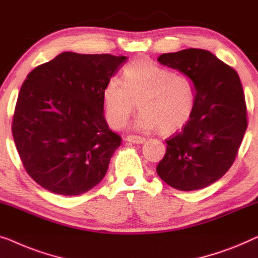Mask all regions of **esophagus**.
Segmentation results:
<instances>
[{
    "mask_svg": "<svg viewBox=\"0 0 258 258\" xmlns=\"http://www.w3.org/2000/svg\"><path fill=\"white\" fill-rule=\"evenodd\" d=\"M125 141H127V143H132V144H143L145 141V138L139 137V136H127L125 138Z\"/></svg>",
    "mask_w": 258,
    "mask_h": 258,
    "instance_id": "34e87169",
    "label": "esophagus"
}]
</instances>
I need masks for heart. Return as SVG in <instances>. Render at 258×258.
<instances>
[{"label": "heart", "instance_id": "1", "mask_svg": "<svg viewBox=\"0 0 258 258\" xmlns=\"http://www.w3.org/2000/svg\"><path fill=\"white\" fill-rule=\"evenodd\" d=\"M101 97L105 118L111 127H124L139 106L134 127L157 130L162 136L176 132L188 121L194 108V89L189 79L155 64L148 58H138L122 71V79L112 76L105 83Z\"/></svg>", "mask_w": 258, "mask_h": 258}]
</instances>
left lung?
<instances>
[{"label":"left lung","instance_id":"1","mask_svg":"<svg viewBox=\"0 0 258 258\" xmlns=\"http://www.w3.org/2000/svg\"><path fill=\"white\" fill-rule=\"evenodd\" d=\"M158 61L190 79L195 101L182 130L166 139L157 173L175 189H201L228 172L248 127L241 81L233 68L207 50L162 53Z\"/></svg>","mask_w":258,"mask_h":258}]
</instances>
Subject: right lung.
Listing matches in <instances>:
<instances>
[{
  "instance_id": "obj_1",
  "label": "right lung",
  "mask_w": 258,
  "mask_h": 258,
  "mask_svg": "<svg viewBox=\"0 0 258 258\" xmlns=\"http://www.w3.org/2000/svg\"><path fill=\"white\" fill-rule=\"evenodd\" d=\"M126 59L63 52L27 76L12 131L24 169L39 186L72 197L103 180L121 137L105 120L101 91Z\"/></svg>"
}]
</instances>
